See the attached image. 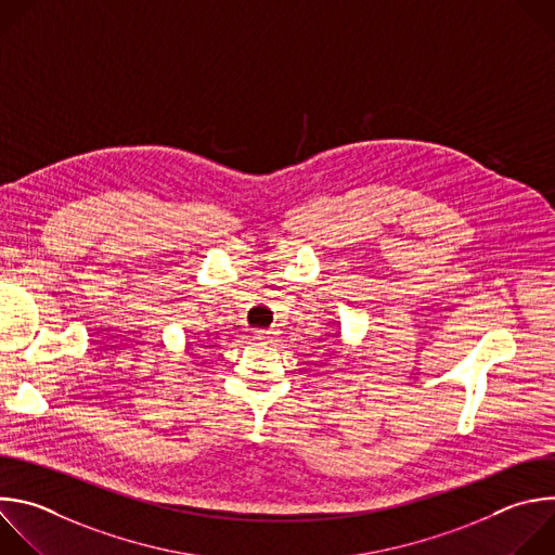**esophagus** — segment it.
Here are the masks:
<instances>
[{
    "instance_id": "1",
    "label": "esophagus",
    "mask_w": 555,
    "mask_h": 555,
    "mask_svg": "<svg viewBox=\"0 0 555 555\" xmlns=\"http://www.w3.org/2000/svg\"><path fill=\"white\" fill-rule=\"evenodd\" d=\"M255 340H257V343H261V345H268V343L272 340V336H270V332H266V330H259V332L255 334Z\"/></svg>"
}]
</instances>
